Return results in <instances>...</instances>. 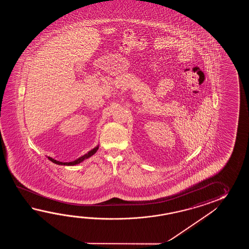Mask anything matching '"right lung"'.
<instances>
[{
    "instance_id": "add662e5",
    "label": "right lung",
    "mask_w": 249,
    "mask_h": 249,
    "mask_svg": "<svg viewBox=\"0 0 249 249\" xmlns=\"http://www.w3.org/2000/svg\"><path fill=\"white\" fill-rule=\"evenodd\" d=\"M98 149H99V145L96 146L95 148L90 149L88 153L85 154L84 156L80 157L79 159H75L74 161H71V162H60V161H58V160L53 159V158H50V157H48V159L51 160L54 164H59V165H75V164H80L81 162L85 161V159H89L91 156H93L97 152Z\"/></svg>"
}]
</instances>
